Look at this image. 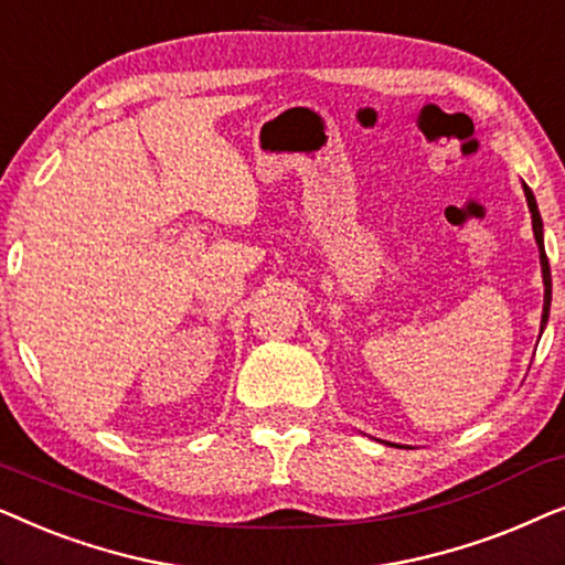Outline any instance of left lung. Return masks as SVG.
<instances>
[{
  "mask_svg": "<svg viewBox=\"0 0 565 565\" xmlns=\"http://www.w3.org/2000/svg\"><path fill=\"white\" fill-rule=\"evenodd\" d=\"M522 190H524V198H527V207L532 213V231H535V242H537V249H540V265H543V280L547 288H551V267H547V257H545V249H543V218H540V211H537V200L535 195H532V190L527 188V184L522 182ZM551 292V290H545ZM551 303V300H547ZM543 321L547 323V313H543ZM543 321H540V331H543ZM385 445H393V443H385Z\"/></svg>",
  "mask_w": 565,
  "mask_h": 565,
  "instance_id": "left-lung-1",
  "label": "left lung"
}]
</instances>
